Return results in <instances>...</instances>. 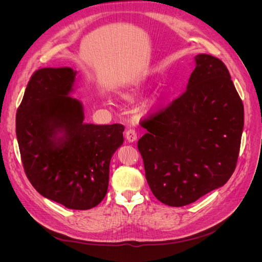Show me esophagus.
I'll list each match as a JSON object with an SVG mask.
<instances>
[{
  "instance_id": "1",
  "label": "esophagus",
  "mask_w": 262,
  "mask_h": 262,
  "mask_svg": "<svg viewBox=\"0 0 262 262\" xmlns=\"http://www.w3.org/2000/svg\"><path fill=\"white\" fill-rule=\"evenodd\" d=\"M125 139L126 141L129 142V143H133V142H136L138 137H137V132L134 129H129L125 131Z\"/></svg>"
}]
</instances>
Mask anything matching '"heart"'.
Returning <instances> with one entry per match:
<instances>
[{"label": "heart", "mask_w": 262, "mask_h": 262, "mask_svg": "<svg viewBox=\"0 0 262 262\" xmlns=\"http://www.w3.org/2000/svg\"><path fill=\"white\" fill-rule=\"evenodd\" d=\"M137 95V92H123L120 94V97L124 100H131L134 98V96ZM158 98H160V95L156 94L154 95V96L152 97V99H150V102H152V105H155L156 102L158 101Z\"/></svg>", "instance_id": "obj_1"}]
</instances>
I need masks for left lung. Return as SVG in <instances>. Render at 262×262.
Returning a JSON list of instances; mask_svg holds the SVG:
<instances>
[{
	"instance_id": "8db88e82",
	"label": "left lung",
	"mask_w": 262,
	"mask_h": 262,
	"mask_svg": "<svg viewBox=\"0 0 262 262\" xmlns=\"http://www.w3.org/2000/svg\"><path fill=\"white\" fill-rule=\"evenodd\" d=\"M187 90L141 122L138 142L153 194L169 207H184L224 186L238 158L244 105L220 59L200 53Z\"/></svg>"
}]
</instances>
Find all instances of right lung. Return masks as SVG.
I'll use <instances>...</instances> for the list:
<instances>
[{
	"instance_id": "1",
	"label": "right lung",
	"mask_w": 262,
	"mask_h": 262,
	"mask_svg": "<svg viewBox=\"0 0 262 262\" xmlns=\"http://www.w3.org/2000/svg\"><path fill=\"white\" fill-rule=\"evenodd\" d=\"M76 71H36L16 114V137L26 176L37 191L68 209L89 210L104 199L110 160L123 143L122 124L84 122L71 97Z\"/></svg>"
}]
</instances>
